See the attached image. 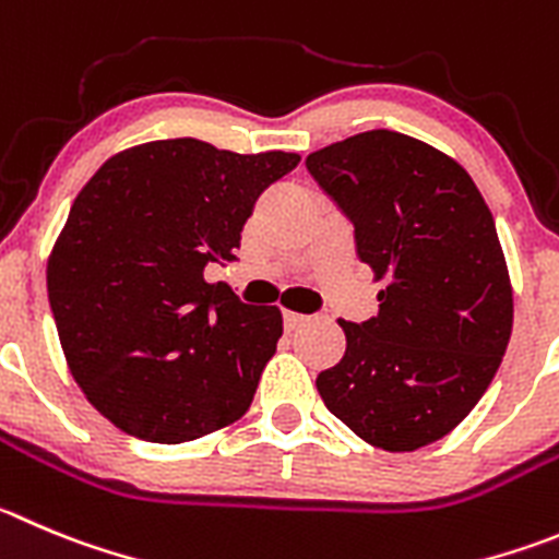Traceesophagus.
<instances>
[{"instance_id":"obj_1","label":"esophagus","mask_w":559,"mask_h":559,"mask_svg":"<svg viewBox=\"0 0 559 559\" xmlns=\"http://www.w3.org/2000/svg\"><path fill=\"white\" fill-rule=\"evenodd\" d=\"M306 322H309V317L295 314V311H284V328H286V331H295V328L306 325Z\"/></svg>"}]
</instances>
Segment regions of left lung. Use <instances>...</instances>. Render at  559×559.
Segmentation results:
<instances>
[{"mask_svg":"<svg viewBox=\"0 0 559 559\" xmlns=\"http://www.w3.org/2000/svg\"><path fill=\"white\" fill-rule=\"evenodd\" d=\"M306 168L383 281L372 320H338L347 350L317 378L322 403L380 450L432 444L479 403L513 331L491 209L452 156L389 129L325 145Z\"/></svg>","mask_w":559,"mask_h":559,"instance_id":"left-lung-1","label":"left lung"}]
</instances>
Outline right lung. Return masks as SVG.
I'll return each instance as SVG.
<instances>
[{
    "label": "right lung",
    "mask_w": 559,
    "mask_h": 559,
    "mask_svg": "<svg viewBox=\"0 0 559 559\" xmlns=\"http://www.w3.org/2000/svg\"><path fill=\"white\" fill-rule=\"evenodd\" d=\"M297 162L154 140L109 156L82 187L46 286L68 369L118 430L185 444L250 408L284 320L203 270L231 262L255 198Z\"/></svg>",
    "instance_id": "right-lung-1"
}]
</instances>
